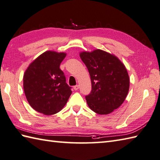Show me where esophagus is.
I'll return each mask as SVG.
<instances>
[{"label":"esophagus","mask_w":160,"mask_h":160,"mask_svg":"<svg viewBox=\"0 0 160 160\" xmlns=\"http://www.w3.org/2000/svg\"><path fill=\"white\" fill-rule=\"evenodd\" d=\"M79 85H76V86H74V89L75 90H77L78 89H79Z\"/></svg>","instance_id":"obj_1"}]
</instances>
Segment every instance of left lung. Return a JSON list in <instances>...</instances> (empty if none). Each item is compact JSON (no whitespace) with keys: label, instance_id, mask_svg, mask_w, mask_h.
Returning a JSON list of instances; mask_svg holds the SVG:
<instances>
[{"label":"left lung","instance_id":"1","mask_svg":"<svg viewBox=\"0 0 160 160\" xmlns=\"http://www.w3.org/2000/svg\"><path fill=\"white\" fill-rule=\"evenodd\" d=\"M81 60L88 70L92 90L86 99L90 108L108 115L122 105L129 90L128 72L119 58L101 50L83 52Z\"/></svg>","mask_w":160,"mask_h":160}]
</instances>
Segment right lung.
<instances>
[{"label":"right lung","mask_w":160,"mask_h":160,"mask_svg":"<svg viewBox=\"0 0 160 160\" xmlns=\"http://www.w3.org/2000/svg\"><path fill=\"white\" fill-rule=\"evenodd\" d=\"M65 53L48 51L41 54L26 70L23 88L29 103L36 111L46 115L58 112L72 94L60 64Z\"/></svg>","instance_id":"right-lung-1"}]
</instances>
